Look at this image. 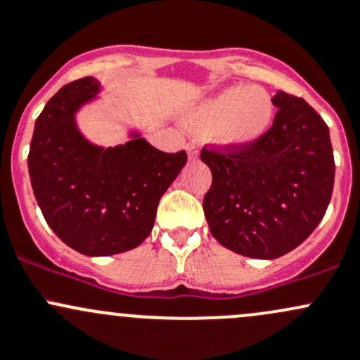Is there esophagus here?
Masks as SVG:
<instances>
[{
    "instance_id": "1",
    "label": "esophagus",
    "mask_w": 360,
    "mask_h": 360,
    "mask_svg": "<svg viewBox=\"0 0 360 360\" xmlns=\"http://www.w3.org/2000/svg\"><path fill=\"white\" fill-rule=\"evenodd\" d=\"M185 149H187V153H188V159H198V155H199L198 143L195 142L187 143V147H185Z\"/></svg>"
}]
</instances>
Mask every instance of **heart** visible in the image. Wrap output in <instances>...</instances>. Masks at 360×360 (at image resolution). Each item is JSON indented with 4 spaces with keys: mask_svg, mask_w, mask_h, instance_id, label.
<instances>
[{
    "mask_svg": "<svg viewBox=\"0 0 360 360\" xmlns=\"http://www.w3.org/2000/svg\"><path fill=\"white\" fill-rule=\"evenodd\" d=\"M274 120V102L260 86H232L199 102L188 112V124L213 129L224 147L243 149L262 139Z\"/></svg>",
    "mask_w": 360,
    "mask_h": 360,
    "instance_id": "obj_1",
    "label": "heart"
}]
</instances>
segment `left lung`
Returning <instances> with one entry per match:
<instances>
[{"label":"left lung","instance_id":"8db88e82","mask_svg":"<svg viewBox=\"0 0 360 360\" xmlns=\"http://www.w3.org/2000/svg\"><path fill=\"white\" fill-rule=\"evenodd\" d=\"M272 128L236 150L202 149L213 181L205 195L214 239L237 255L274 260L324 217L335 184L329 128L303 98L277 91Z\"/></svg>","mask_w":360,"mask_h":360}]
</instances>
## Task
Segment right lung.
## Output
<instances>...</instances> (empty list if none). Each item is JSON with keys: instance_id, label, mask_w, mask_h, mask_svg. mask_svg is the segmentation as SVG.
<instances>
[{"instance_id": "right-lung-1", "label": "right lung", "mask_w": 360, "mask_h": 360, "mask_svg": "<svg viewBox=\"0 0 360 360\" xmlns=\"http://www.w3.org/2000/svg\"><path fill=\"white\" fill-rule=\"evenodd\" d=\"M102 86L83 77L57 91L36 120L27 166L41 213L62 243L86 257H109L140 246L154 227L161 195L187 162L166 154L139 129L114 147L91 143L76 114Z\"/></svg>"}]
</instances>
